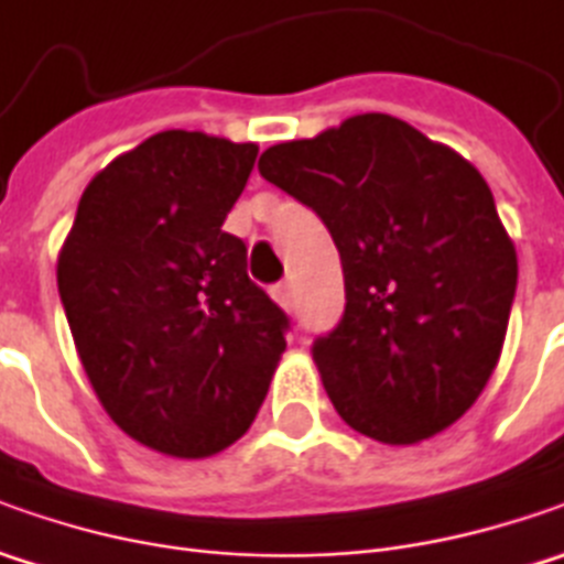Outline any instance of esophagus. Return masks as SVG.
<instances>
[{
  "label": "esophagus",
  "mask_w": 564,
  "mask_h": 564,
  "mask_svg": "<svg viewBox=\"0 0 564 564\" xmlns=\"http://www.w3.org/2000/svg\"><path fill=\"white\" fill-rule=\"evenodd\" d=\"M272 297H275V304L282 307V311H292L294 301H292V285L289 282H282V285H275L272 289Z\"/></svg>",
  "instance_id": "34e87169"
}]
</instances>
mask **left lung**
Instances as JSON below:
<instances>
[{
  "mask_svg": "<svg viewBox=\"0 0 564 564\" xmlns=\"http://www.w3.org/2000/svg\"><path fill=\"white\" fill-rule=\"evenodd\" d=\"M260 175L326 223L345 316L314 345L338 417L386 445L448 430L499 364L518 253L462 153L364 112L260 156Z\"/></svg>",
  "mask_w": 564,
  "mask_h": 564,
  "instance_id": "obj_1",
  "label": "left lung"
}]
</instances>
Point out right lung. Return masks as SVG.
<instances>
[{
  "label": "right lung",
  "mask_w": 564,
  "mask_h": 564,
  "mask_svg": "<svg viewBox=\"0 0 564 564\" xmlns=\"http://www.w3.org/2000/svg\"><path fill=\"white\" fill-rule=\"evenodd\" d=\"M257 143L160 131L84 187L55 279L77 358L121 433L169 458L238 443L285 351V314L223 223Z\"/></svg>",
  "instance_id": "add662e5"
}]
</instances>
